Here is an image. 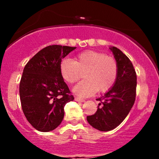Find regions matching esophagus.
Here are the masks:
<instances>
[{
  "instance_id": "1",
  "label": "esophagus",
  "mask_w": 159,
  "mask_h": 159,
  "mask_svg": "<svg viewBox=\"0 0 159 159\" xmlns=\"http://www.w3.org/2000/svg\"><path fill=\"white\" fill-rule=\"evenodd\" d=\"M75 100L76 102H84L85 100L83 99V98H81L79 97H75Z\"/></svg>"
}]
</instances>
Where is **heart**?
I'll return each mask as SVG.
<instances>
[{"label": "heart", "mask_w": 159, "mask_h": 159, "mask_svg": "<svg viewBox=\"0 0 159 159\" xmlns=\"http://www.w3.org/2000/svg\"><path fill=\"white\" fill-rule=\"evenodd\" d=\"M84 71L85 80L75 86L72 91L78 96L87 97L97 90L104 93L113 87L117 77V63L111 57L93 50L80 53L74 61L65 58L60 63L62 78L70 84L79 79Z\"/></svg>", "instance_id": "1"}]
</instances>
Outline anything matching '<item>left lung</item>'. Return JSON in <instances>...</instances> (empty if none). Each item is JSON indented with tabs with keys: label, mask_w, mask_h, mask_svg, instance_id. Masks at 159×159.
<instances>
[{
	"label": "left lung",
	"mask_w": 159,
	"mask_h": 159,
	"mask_svg": "<svg viewBox=\"0 0 159 159\" xmlns=\"http://www.w3.org/2000/svg\"><path fill=\"white\" fill-rule=\"evenodd\" d=\"M117 63V77L114 86L102 97L93 115L87 116L90 125L102 132L117 127L125 120L136 97L137 75L132 62L119 48L110 47Z\"/></svg>",
	"instance_id": "obj_1"
}]
</instances>
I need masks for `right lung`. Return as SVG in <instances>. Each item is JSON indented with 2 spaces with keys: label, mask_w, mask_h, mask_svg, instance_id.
<instances>
[{
  "label": "right lung",
  "mask_w": 159,
  "mask_h": 159,
  "mask_svg": "<svg viewBox=\"0 0 159 159\" xmlns=\"http://www.w3.org/2000/svg\"><path fill=\"white\" fill-rule=\"evenodd\" d=\"M76 47L49 45L30 60L19 84L21 107L27 121L39 132L55 129L64 116V106L73 101L60 72V63Z\"/></svg>",
  "instance_id": "add662e5"
}]
</instances>
